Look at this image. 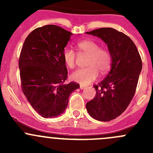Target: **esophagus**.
Segmentation results:
<instances>
[{
	"instance_id": "1",
	"label": "esophagus",
	"mask_w": 153,
	"mask_h": 153,
	"mask_svg": "<svg viewBox=\"0 0 153 153\" xmlns=\"http://www.w3.org/2000/svg\"><path fill=\"white\" fill-rule=\"evenodd\" d=\"M84 88H85V86H82V85L80 86V89H84Z\"/></svg>"
}]
</instances>
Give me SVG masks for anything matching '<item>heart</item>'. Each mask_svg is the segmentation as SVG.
<instances>
[{
  "label": "heart",
  "mask_w": 153,
  "mask_h": 153,
  "mask_svg": "<svg viewBox=\"0 0 153 153\" xmlns=\"http://www.w3.org/2000/svg\"><path fill=\"white\" fill-rule=\"evenodd\" d=\"M80 52L89 55L86 62V68L78 69L71 75L72 81L87 85L93 82L98 78V72L104 75L110 69L112 56L107 49H102L98 43L92 40H84L77 44ZM64 62L70 69L75 66L76 53L71 47H66L63 52Z\"/></svg>",
  "instance_id": "b5f03b06"
}]
</instances>
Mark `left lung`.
Returning a JSON list of instances; mask_svg holds the SVG:
<instances>
[{"label": "left lung", "instance_id": "1", "mask_svg": "<svg viewBox=\"0 0 153 153\" xmlns=\"http://www.w3.org/2000/svg\"><path fill=\"white\" fill-rule=\"evenodd\" d=\"M101 38L112 56L110 72L98 85L96 95L86 103L91 117L109 121L126 110L132 101L142 69L136 46L129 37L113 28H100L86 32Z\"/></svg>", "mask_w": 153, "mask_h": 153}]
</instances>
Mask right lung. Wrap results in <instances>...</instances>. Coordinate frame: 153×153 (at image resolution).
Wrapping results in <instances>:
<instances>
[{
	"mask_svg": "<svg viewBox=\"0 0 153 153\" xmlns=\"http://www.w3.org/2000/svg\"><path fill=\"white\" fill-rule=\"evenodd\" d=\"M72 35L58 26L46 25L34 29L22 47L18 63L22 91L44 118L64 113L69 95L80 87L64 83L68 72L63 52Z\"/></svg>",
	"mask_w": 153,
	"mask_h": 153,
	"instance_id": "1",
	"label": "right lung"
}]
</instances>
